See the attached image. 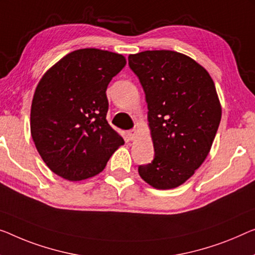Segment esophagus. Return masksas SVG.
I'll return each instance as SVG.
<instances>
[{
    "label": "esophagus",
    "instance_id": "1",
    "mask_svg": "<svg viewBox=\"0 0 255 255\" xmlns=\"http://www.w3.org/2000/svg\"><path fill=\"white\" fill-rule=\"evenodd\" d=\"M136 135H137V130L136 129H130V130L127 131V136H128V139H135L136 138Z\"/></svg>",
    "mask_w": 255,
    "mask_h": 255
}]
</instances>
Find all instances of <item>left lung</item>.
Returning <instances> with one entry per match:
<instances>
[{
    "label": "left lung",
    "mask_w": 255,
    "mask_h": 255,
    "mask_svg": "<svg viewBox=\"0 0 255 255\" xmlns=\"http://www.w3.org/2000/svg\"><path fill=\"white\" fill-rule=\"evenodd\" d=\"M145 93L154 147L139 176L159 190L180 187L210 153L221 121V104L211 75L189 56L147 50L128 57Z\"/></svg>",
    "instance_id": "1"
}]
</instances>
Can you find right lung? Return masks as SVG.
<instances>
[{"label": "right lung", "instance_id": "add662e5", "mask_svg": "<svg viewBox=\"0 0 255 255\" xmlns=\"http://www.w3.org/2000/svg\"><path fill=\"white\" fill-rule=\"evenodd\" d=\"M126 65L123 55L79 49L58 60L37 83L30 134L49 168L68 181L100 174L124 138L106 120V88Z\"/></svg>", "mask_w": 255, "mask_h": 255}]
</instances>
